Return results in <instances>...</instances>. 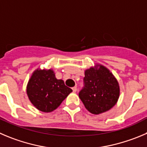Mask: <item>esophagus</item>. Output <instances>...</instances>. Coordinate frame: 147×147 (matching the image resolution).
Wrapping results in <instances>:
<instances>
[{"label":"esophagus","instance_id":"obj_1","mask_svg":"<svg viewBox=\"0 0 147 147\" xmlns=\"http://www.w3.org/2000/svg\"><path fill=\"white\" fill-rule=\"evenodd\" d=\"M72 89V90H73V92H76V91H77V87H76V86L73 87Z\"/></svg>","mask_w":147,"mask_h":147}]
</instances>
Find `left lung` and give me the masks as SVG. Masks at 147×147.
Instances as JSON below:
<instances>
[{"mask_svg": "<svg viewBox=\"0 0 147 147\" xmlns=\"http://www.w3.org/2000/svg\"><path fill=\"white\" fill-rule=\"evenodd\" d=\"M119 95L118 83L106 67L86 70L79 97L89 112L98 115L109 110L115 105Z\"/></svg>", "mask_w": 147, "mask_h": 147, "instance_id": "left-lung-1", "label": "left lung"}]
</instances>
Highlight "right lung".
I'll return each instance as SVG.
<instances>
[{
	"label": "right lung",
	"instance_id": "right-lung-1",
	"mask_svg": "<svg viewBox=\"0 0 147 147\" xmlns=\"http://www.w3.org/2000/svg\"><path fill=\"white\" fill-rule=\"evenodd\" d=\"M72 91L62 80H57L51 69L36 70L29 80L27 93L30 101L45 112L57 109Z\"/></svg>",
	"mask_w": 147,
	"mask_h": 147
}]
</instances>
